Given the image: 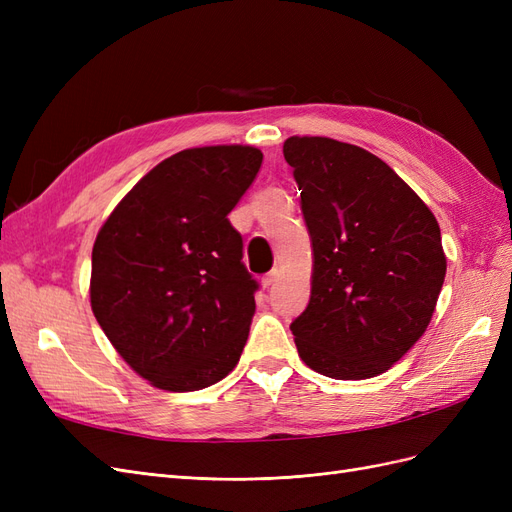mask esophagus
<instances>
[{"mask_svg": "<svg viewBox=\"0 0 512 512\" xmlns=\"http://www.w3.org/2000/svg\"><path fill=\"white\" fill-rule=\"evenodd\" d=\"M277 275H280V273H277V269H273V271H269L265 277H262V286H265V288H269V286H273V282L277 280Z\"/></svg>", "mask_w": 512, "mask_h": 512, "instance_id": "1", "label": "esophagus"}]
</instances>
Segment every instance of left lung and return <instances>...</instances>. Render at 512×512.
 Instances as JSON below:
<instances>
[{"mask_svg": "<svg viewBox=\"0 0 512 512\" xmlns=\"http://www.w3.org/2000/svg\"><path fill=\"white\" fill-rule=\"evenodd\" d=\"M284 158L312 241L309 303L290 324L305 365L335 380L384 374L421 337L446 275L429 207L374 153L290 136Z\"/></svg>", "mask_w": 512, "mask_h": 512, "instance_id": "1", "label": "left lung"}]
</instances>
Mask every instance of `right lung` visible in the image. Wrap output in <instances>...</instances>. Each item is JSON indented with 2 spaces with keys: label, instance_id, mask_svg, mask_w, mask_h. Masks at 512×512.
Masks as SVG:
<instances>
[{
  "label": "right lung",
  "instance_id": "right-lung-1",
  "mask_svg": "<svg viewBox=\"0 0 512 512\" xmlns=\"http://www.w3.org/2000/svg\"><path fill=\"white\" fill-rule=\"evenodd\" d=\"M260 164L262 153L243 145L179 151L98 232L91 309L123 361L158 389H207L239 363L258 282L228 213Z\"/></svg>",
  "mask_w": 512,
  "mask_h": 512
}]
</instances>
